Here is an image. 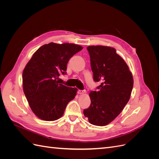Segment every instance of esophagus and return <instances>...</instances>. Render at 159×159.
<instances>
[{
    "mask_svg": "<svg viewBox=\"0 0 159 159\" xmlns=\"http://www.w3.org/2000/svg\"><path fill=\"white\" fill-rule=\"evenodd\" d=\"M85 90H78V94H84L85 93Z\"/></svg>",
    "mask_w": 159,
    "mask_h": 159,
    "instance_id": "esophagus-1",
    "label": "esophagus"
}]
</instances>
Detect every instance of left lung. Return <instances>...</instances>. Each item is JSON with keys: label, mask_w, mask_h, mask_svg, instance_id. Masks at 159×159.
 <instances>
[{"label": "left lung", "mask_w": 159, "mask_h": 159, "mask_svg": "<svg viewBox=\"0 0 159 159\" xmlns=\"http://www.w3.org/2000/svg\"><path fill=\"white\" fill-rule=\"evenodd\" d=\"M95 81H101L99 91L89 94L91 105L84 114L89 122L105 126L116 118L128 103L133 87V78L126 62L114 48L87 47Z\"/></svg>", "instance_id": "1"}]
</instances>
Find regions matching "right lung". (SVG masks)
Instances as JSON below:
<instances>
[{
    "instance_id": "obj_1",
    "label": "right lung",
    "mask_w": 159,
    "mask_h": 159,
    "mask_svg": "<svg viewBox=\"0 0 159 159\" xmlns=\"http://www.w3.org/2000/svg\"><path fill=\"white\" fill-rule=\"evenodd\" d=\"M83 47L75 44H45L38 48L22 72L23 91L36 117L47 121L60 119L78 89L58 84L67 64Z\"/></svg>"
}]
</instances>
